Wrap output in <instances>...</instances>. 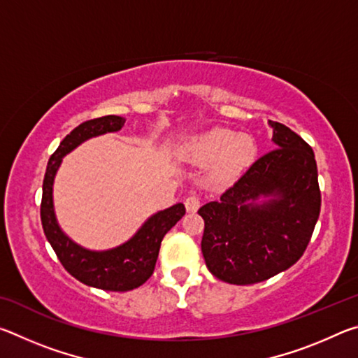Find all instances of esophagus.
I'll return each instance as SVG.
<instances>
[{"mask_svg":"<svg viewBox=\"0 0 358 358\" xmlns=\"http://www.w3.org/2000/svg\"><path fill=\"white\" fill-rule=\"evenodd\" d=\"M185 207H186L187 213H196L199 207H201V199H199L197 196L186 197L185 199Z\"/></svg>","mask_w":358,"mask_h":358,"instance_id":"34e87169","label":"esophagus"}]
</instances>
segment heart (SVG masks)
<instances>
[{
	"label": "heart",
	"instance_id": "obj_1",
	"mask_svg": "<svg viewBox=\"0 0 358 358\" xmlns=\"http://www.w3.org/2000/svg\"><path fill=\"white\" fill-rule=\"evenodd\" d=\"M256 155V143L250 134L215 128L202 136L192 137L183 147V157L194 164L213 162L216 180H232L250 166Z\"/></svg>",
	"mask_w": 358,
	"mask_h": 358
}]
</instances>
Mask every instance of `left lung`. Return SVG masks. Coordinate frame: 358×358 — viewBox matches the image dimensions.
I'll return each mask as SVG.
<instances>
[{
    "label": "left lung",
    "mask_w": 358,
    "mask_h": 358,
    "mask_svg": "<svg viewBox=\"0 0 358 358\" xmlns=\"http://www.w3.org/2000/svg\"><path fill=\"white\" fill-rule=\"evenodd\" d=\"M275 148L254 162L220 201L199 210L202 254L211 275L237 286L287 270L310 243L320 211L314 151L287 126L268 121Z\"/></svg>",
    "instance_id": "8db88e82"
}]
</instances>
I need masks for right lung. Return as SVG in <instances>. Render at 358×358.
I'll return each mask as SVG.
<instances>
[{"label": "right lung", "instance_id": "add662e5", "mask_svg": "<svg viewBox=\"0 0 358 358\" xmlns=\"http://www.w3.org/2000/svg\"><path fill=\"white\" fill-rule=\"evenodd\" d=\"M124 121L123 117L107 115L85 121L72 129L48 159L41 202L42 229L64 268L87 286L112 292L136 289L153 275L162 238L186 213L183 203L157 211L142 224L134 237L107 251L87 250L72 241L59 227L53 208V180L63 157L88 138L120 131Z\"/></svg>", "mask_w": 358, "mask_h": 358}]
</instances>
